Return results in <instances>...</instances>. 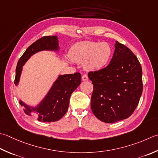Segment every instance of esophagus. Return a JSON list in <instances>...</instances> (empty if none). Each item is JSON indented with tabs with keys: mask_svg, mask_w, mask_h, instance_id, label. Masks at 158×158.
Returning a JSON list of instances; mask_svg holds the SVG:
<instances>
[{
	"mask_svg": "<svg viewBox=\"0 0 158 158\" xmlns=\"http://www.w3.org/2000/svg\"><path fill=\"white\" fill-rule=\"evenodd\" d=\"M81 78H82V80H83V81H87V80L88 79V75H85H85H82V77H81Z\"/></svg>",
	"mask_w": 158,
	"mask_h": 158,
	"instance_id": "1",
	"label": "esophagus"
}]
</instances>
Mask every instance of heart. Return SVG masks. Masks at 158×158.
<instances>
[{
  "instance_id": "obj_1",
  "label": "heart",
  "mask_w": 158,
  "mask_h": 158,
  "mask_svg": "<svg viewBox=\"0 0 158 158\" xmlns=\"http://www.w3.org/2000/svg\"><path fill=\"white\" fill-rule=\"evenodd\" d=\"M112 55V48L107 42H83L71 49L69 57L77 63H84L88 70H98L106 66Z\"/></svg>"
}]
</instances>
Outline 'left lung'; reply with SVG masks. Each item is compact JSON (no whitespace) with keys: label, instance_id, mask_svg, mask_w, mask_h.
<instances>
[{"label":"left lung","instance_id":"obj_1","mask_svg":"<svg viewBox=\"0 0 158 158\" xmlns=\"http://www.w3.org/2000/svg\"><path fill=\"white\" fill-rule=\"evenodd\" d=\"M142 75L137 57L126 46L116 42L110 63L101 70L88 73L93 84L91 109L94 116L107 123L130 116L143 92Z\"/></svg>","mask_w":158,"mask_h":158}]
</instances>
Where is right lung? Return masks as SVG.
I'll use <instances>...</instances> for the list:
<instances>
[{
	"instance_id": "right-lung-1",
	"label": "right lung",
	"mask_w": 158,
	"mask_h": 158,
	"mask_svg": "<svg viewBox=\"0 0 158 158\" xmlns=\"http://www.w3.org/2000/svg\"><path fill=\"white\" fill-rule=\"evenodd\" d=\"M57 49L58 40L57 36H44L33 42L27 48L18 60L15 70V84L17 85L18 83L22 68L31 55L40 51ZM80 83L81 74L79 73L60 75L38 107H30L21 101L20 104L22 107H24V112L27 115L30 116L31 112L33 111L38 113L39 121L46 123L57 121L66 113L69 109L70 95Z\"/></svg>"
}]
</instances>
